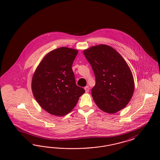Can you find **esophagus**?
Wrapping results in <instances>:
<instances>
[{
    "label": "esophagus",
    "mask_w": 160,
    "mask_h": 160,
    "mask_svg": "<svg viewBox=\"0 0 160 160\" xmlns=\"http://www.w3.org/2000/svg\"><path fill=\"white\" fill-rule=\"evenodd\" d=\"M84 90H85L86 92H89V86H86V87H84Z\"/></svg>",
    "instance_id": "obj_1"
}]
</instances>
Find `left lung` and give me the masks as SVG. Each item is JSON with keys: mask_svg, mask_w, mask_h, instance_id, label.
Listing matches in <instances>:
<instances>
[{"mask_svg": "<svg viewBox=\"0 0 160 160\" xmlns=\"http://www.w3.org/2000/svg\"><path fill=\"white\" fill-rule=\"evenodd\" d=\"M95 76L92 96L99 108L113 114L127 106L134 91L131 71L122 56L110 46L101 44L84 50Z\"/></svg>", "mask_w": 160, "mask_h": 160, "instance_id": "1", "label": "left lung"}]
</instances>
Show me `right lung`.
Segmentation results:
<instances>
[{"mask_svg": "<svg viewBox=\"0 0 160 160\" xmlns=\"http://www.w3.org/2000/svg\"><path fill=\"white\" fill-rule=\"evenodd\" d=\"M78 50L60 47L49 52L36 69L32 90L39 106L50 114L64 116L85 91L77 86L72 65Z\"/></svg>", "mask_w": 160, "mask_h": 160, "instance_id": "right-lung-1", "label": "right lung"}]
</instances>
